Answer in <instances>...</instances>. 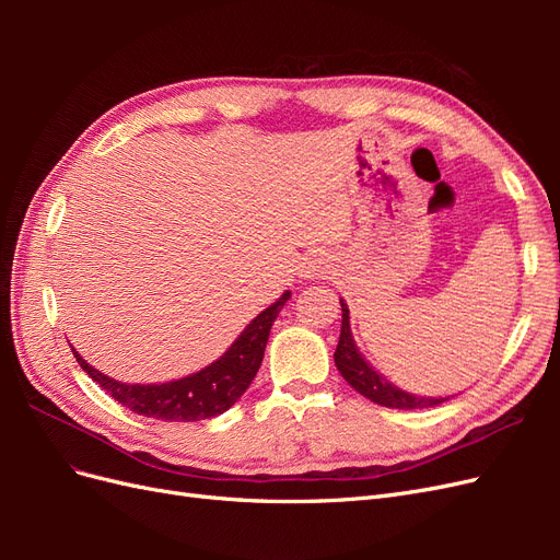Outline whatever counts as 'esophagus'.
<instances>
[{"label": "esophagus", "instance_id": "obj_1", "mask_svg": "<svg viewBox=\"0 0 560 560\" xmlns=\"http://www.w3.org/2000/svg\"><path fill=\"white\" fill-rule=\"evenodd\" d=\"M327 270H329V259L325 257V254H313V257L306 261V266H303V276L319 278V276H325Z\"/></svg>", "mask_w": 560, "mask_h": 560}]
</instances>
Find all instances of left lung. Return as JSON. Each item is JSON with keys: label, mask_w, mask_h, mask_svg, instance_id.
Segmentation results:
<instances>
[{"label": "left lung", "mask_w": 560, "mask_h": 560, "mask_svg": "<svg viewBox=\"0 0 560 560\" xmlns=\"http://www.w3.org/2000/svg\"><path fill=\"white\" fill-rule=\"evenodd\" d=\"M341 311H343V322H341V338H338V346L334 352V362L341 371V376L358 389L360 395L371 399L374 404L387 406V409H430V406H439L448 401L451 397H416L404 393L397 385L387 383L378 371L371 369L364 358L360 354L358 346L352 341L350 334V317H348V306L341 301Z\"/></svg>", "instance_id": "obj_1"}]
</instances>
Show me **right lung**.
<instances>
[{"mask_svg": "<svg viewBox=\"0 0 560 560\" xmlns=\"http://www.w3.org/2000/svg\"><path fill=\"white\" fill-rule=\"evenodd\" d=\"M290 292H284L273 306H268L254 317L245 331L235 338V343L210 366L194 376H186L173 383L161 385H128L100 374L86 360L79 358L72 348L81 369L105 389L109 397L138 416L156 418L165 422H194L214 418L229 411L243 397L249 383L257 376L268 343V334L278 313L282 311Z\"/></svg>", "mask_w": 560, "mask_h": 560, "instance_id": "obj_1", "label": "right lung"}]
</instances>
